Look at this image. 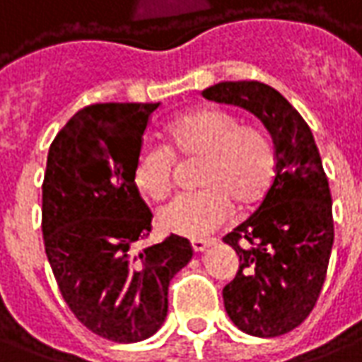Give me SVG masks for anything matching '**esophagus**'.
Returning a JSON list of instances; mask_svg holds the SVG:
<instances>
[{"instance_id": "esophagus-1", "label": "esophagus", "mask_w": 362, "mask_h": 362, "mask_svg": "<svg viewBox=\"0 0 362 362\" xmlns=\"http://www.w3.org/2000/svg\"><path fill=\"white\" fill-rule=\"evenodd\" d=\"M211 245H214L211 239H207V241H204V239H194V241H192V249H194V252H204L207 251Z\"/></svg>"}]
</instances>
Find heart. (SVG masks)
Wrapping results in <instances>:
<instances>
[{
	"mask_svg": "<svg viewBox=\"0 0 362 362\" xmlns=\"http://www.w3.org/2000/svg\"><path fill=\"white\" fill-rule=\"evenodd\" d=\"M168 145L145 139L139 145L131 178L151 199L168 194L174 180L176 156H204L199 186L204 189L178 194L156 211L166 233L206 237L229 219L233 202L241 209L260 204L274 184L276 151L267 133L243 127L223 110L204 107L176 117L166 127Z\"/></svg>",
	"mask_w": 362,
	"mask_h": 362,
	"instance_id": "b5f03b06",
	"label": "heart"
}]
</instances>
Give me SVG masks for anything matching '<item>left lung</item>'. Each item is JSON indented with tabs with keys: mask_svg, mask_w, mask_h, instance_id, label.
Wrapping results in <instances>:
<instances>
[{
	"mask_svg": "<svg viewBox=\"0 0 362 362\" xmlns=\"http://www.w3.org/2000/svg\"><path fill=\"white\" fill-rule=\"evenodd\" d=\"M202 95L252 113L274 143L272 188L259 209L223 237L241 260L223 288V304L241 331L278 337L312 313L327 274L333 211L322 156L304 117L274 88L255 80L219 82Z\"/></svg>",
	"mask_w": 362,
	"mask_h": 362,
	"instance_id": "left-lung-1",
	"label": "left lung"
}]
</instances>
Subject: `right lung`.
Here are the masks:
<instances>
[{"instance_id": "add662e5", "label": "right lung", "mask_w": 362, "mask_h": 362, "mask_svg": "<svg viewBox=\"0 0 362 362\" xmlns=\"http://www.w3.org/2000/svg\"><path fill=\"white\" fill-rule=\"evenodd\" d=\"M158 103H95L52 141L42 180V237L58 290L78 322L103 339L137 343L168 312V286L192 259L170 235L137 249L153 214L131 166Z\"/></svg>"}]
</instances>
